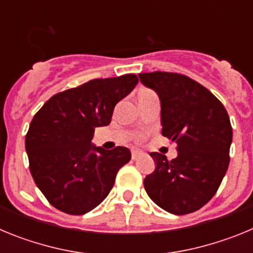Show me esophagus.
Here are the masks:
<instances>
[{
	"label": "esophagus",
	"instance_id": "esophagus-1",
	"mask_svg": "<svg viewBox=\"0 0 253 253\" xmlns=\"http://www.w3.org/2000/svg\"><path fill=\"white\" fill-rule=\"evenodd\" d=\"M143 154H144L143 152L138 151V149H133V151H131V158H133V160H138L139 157H142Z\"/></svg>",
	"mask_w": 253,
	"mask_h": 253
}]
</instances>
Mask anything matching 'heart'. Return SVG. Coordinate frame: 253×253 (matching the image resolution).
Listing matches in <instances>:
<instances>
[{
    "instance_id": "1",
    "label": "heart",
    "mask_w": 253,
    "mask_h": 253,
    "mask_svg": "<svg viewBox=\"0 0 253 253\" xmlns=\"http://www.w3.org/2000/svg\"><path fill=\"white\" fill-rule=\"evenodd\" d=\"M140 92H142V91H140Z\"/></svg>"
}]
</instances>
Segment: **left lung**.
Here are the masks:
<instances>
[{
	"label": "left lung",
	"instance_id": "obj_1",
	"mask_svg": "<svg viewBox=\"0 0 253 253\" xmlns=\"http://www.w3.org/2000/svg\"><path fill=\"white\" fill-rule=\"evenodd\" d=\"M161 101L162 135L177 143V157L152 152L156 169L144 178L149 198L182 215L215 195L229 165L232 126L225 107L208 88L178 73H139Z\"/></svg>",
	"mask_w": 253,
	"mask_h": 253
}]
</instances>
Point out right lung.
Returning a JSON list of instances; mask_svg holds the SVG:
<instances>
[{"label":"right lung","mask_w":253,"mask_h":253,"mask_svg":"<svg viewBox=\"0 0 253 253\" xmlns=\"http://www.w3.org/2000/svg\"><path fill=\"white\" fill-rule=\"evenodd\" d=\"M135 75L92 80L59 92L35 114L25 138L30 172L48 202L81 215L109 195L130 151L92 144L95 129L110 124L114 107L137 86Z\"/></svg>","instance_id":"add662e5"}]
</instances>
